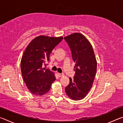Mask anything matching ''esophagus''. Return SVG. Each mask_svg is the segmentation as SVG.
I'll return each mask as SVG.
<instances>
[{"label": "esophagus", "instance_id": "obj_1", "mask_svg": "<svg viewBox=\"0 0 123 123\" xmlns=\"http://www.w3.org/2000/svg\"><path fill=\"white\" fill-rule=\"evenodd\" d=\"M58 75H59V77H61V76L63 75V73H58Z\"/></svg>", "mask_w": 123, "mask_h": 123}]
</instances>
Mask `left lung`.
<instances>
[{
  "label": "left lung",
  "mask_w": 123,
  "mask_h": 123,
  "mask_svg": "<svg viewBox=\"0 0 123 123\" xmlns=\"http://www.w3.org/2000/svg\"><path fill=\"white\" fill-rule=\"evenodd\" d=\"M72 52L75 72L65 88L67 95L74 100L84 99L92 86L97 63L91 43L84 35L74 33L64 38Z\"/></svg>",
  "instance_id": "obj_1"
}]
</instances>
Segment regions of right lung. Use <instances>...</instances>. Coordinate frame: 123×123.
<instances>
[{
    "label": "right lung",
    "instance_id": "obj_1",
    "mask_svg": "<svg viewBox=\"0 0 123 123\" xmlns=\"http://www.w3.org/2000/svg\"><path fill=\"white\" fill-rule=\"evenodd\" d=\"M63 37H37L29 43L22 56V75L29 90L35 95H42L50 89L56 78L49 69L43 68L49 61L52 50Z\"/></svg>",
    "mask_w": 123,
    "mask_h": 123
}]
</instances>
